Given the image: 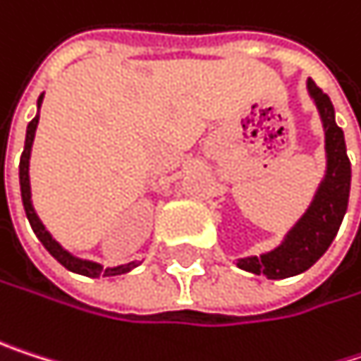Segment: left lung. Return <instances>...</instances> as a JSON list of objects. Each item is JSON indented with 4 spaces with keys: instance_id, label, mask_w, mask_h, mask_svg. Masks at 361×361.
<instances>
[{
    "instance_id": "8db88e82",
    "label": "left lung",
    "mask_w": 361,
    "mask_h": 361,
    "mask_svg": "<svg viewBox=\"0 0 361 361\" xmlns=\"http://www.w3.org/2000/svg\"><path fill=\"white\" fill-rule=\"evenodd\" d=\"M307 90L324 124L326 173L309 209L286 233L283 241L275 250L237 260L239 269L254 275H264L267 279H288L311 269L334 241L347 214L351 162L347 156L345 135L334 120V105L330 97L311 78L307 80Z\"/></svg>"
}]
</instances>
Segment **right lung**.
Masks as SVG:
<instances>
[{"mask_svg": "<svg viewBox=\"0 0 361 361\" xmlns=\"http://www.w3.org/2000/svg\"><path fill=\"white\" fill-rule=\"evenodd\" d=\"M42 101H44V92H42L39 99H37V109L42 107ZM37 122H39V111H37L35 118L27 124L25 149H23L20 164H18V179H20L23 207H25V214H27V220H29L33 233L37 235V239L42 241V245L50 252V256H52L54 260H59V262H61L67 271H71V273H78V275H84V277H101V275H103V277H114V275H124V273L133 271V269L137 267V262H128V264L103 269L99 262H92V260H84V258L73 256V254L67 252L56 239H52V235L46 231V226H44L42 220L37 218V214H35V209H33V203H31V184H29V158H31V145H33V137H35Z\"/></svg>", "mask_w": 361, "mask_h": 361, "instance_id": "add662e5", "label": "right lung"}]
</instances>
